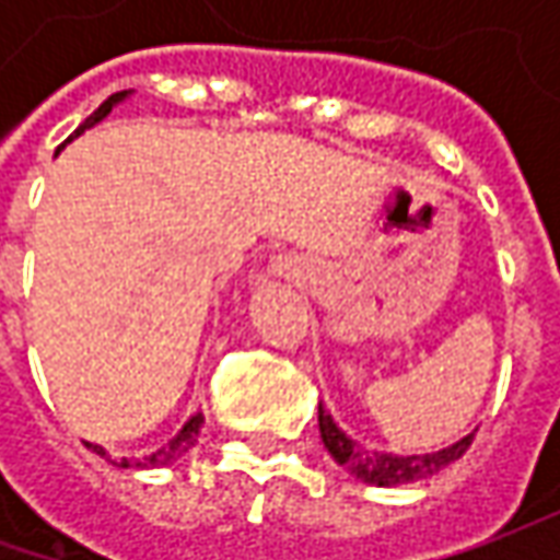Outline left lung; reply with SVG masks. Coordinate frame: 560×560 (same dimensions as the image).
<instances>
[{
    "label": "left lung",
    "mask_w": 560,
    "mask_h": 560,
    "mask_svg": "<svg viewBox=\"0 0 560 560\" xmlns=\"http://www.w3.org/2000/svg\"><path fill=\"white\" fill-rule=\"evenodd\" d=\"M317 427H320L324 448L334 455V462L342 464L358 480L374 486H401L415 483V480H427V477L440 474L442 467L458 462L464 452L470 448V442H474V433H467L455 445L440 448V452H430V455H389V452H374V448L358 445L352 436H346L336 427V420L324 411V405H317Z\"/></svg>",
    "instance_id": "obj_1"
}]
</instances>
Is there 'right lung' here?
<instances>
[{
  "label": "right lung",
  "mask_w": 560,
  "mask_h": 560,
  "mask_svg": "<svg viewBox=\"0 0 560 560\" xmlns=\"http://www.w3.org/2000/svg\"><path fill=\"white\" fill-rule=\"evenodd\" d=\"M127 96H130V90H120V93H115V96L105 98V102L98 105L96 112H93L90 118L83 120V124H80V127H77L74 133H71V137H68V140H65V142H71V140H74V137H80L83 130H90L93 124H98V120L105 118V115H108V112H112V108H115L118 102H124V98H127ZM65 142H61V145L55 149V155H58V152L65 149ZM202 423H205L202 411H196L192 418L186 420L184 430H180V433H177L174 440L167 442L164 448H159V452H152V455H145V458H140V462H130V458H120V462H115V458H108V455H105V448H102V445H93V442H86V448H90V452H96V455H102V458H108V462H112V464H118V467H167V464H174V462H177V458H184L186 452H189V448L196 445V436H199Z\"/></svg>",
  "instance_id": "obj_1"
}]
</instances>
